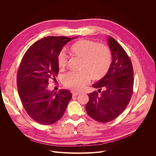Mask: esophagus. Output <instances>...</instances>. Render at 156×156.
Returning a JSON list of instances; mask_svg holds the SVG:
<instances>
[{"label":"esophagus","mask_w":156,"mask_h":156,"mask_svg":"<svg viewBox=\"0 0 156 156\" xmlns=\"http://www.w3.org/2000/svg\"><path fill=\"white\" fill-rule=\"evenodd\" d=\"M72 92V95L73 96H77L78 94H79V92Z\"/></svg>","instance_id":"34e87169"}]
</instances>
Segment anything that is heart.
<instances>
[{
  "label": "heart",
  "mask_w": 156,
  "mask_h": 156,
  "mask_svg": "<svg viewBox=\"0 0 156 156\" xmlns=\"http://www.w3.org/2000/svg\"><path fill=\"white\" fill-rule=\"evenodd\" d=\"M70 52L82 58L81 67L87 69L72 72L65 75L64 85L74 90H81L94 79H100L108 72L111 64V53L107 47L89 40H80L70 48ZM58 66L63 69L67 64V57L61 52L58 56ZM91 74H90V73Z\"/></svg>",
  "instance_id": "1"
}]
</instances>
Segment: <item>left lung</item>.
Listing matches in <instances>:
<instances>
[{
  "instance_id": "1",
  "label": "left lung",
  "mask_w": 156,
  "mask_h": 156,
  "mask_svg": "<svg viewBox=\"0 0 156 156\" xmlns=\"http://www.w3.org/2000/svg\"><path fill=\"white\" fill-rule=\"evenodd\" d=\"M107 41L112 55L110 68L105 76L92 85L101 94L96 91L89 94L86 105L88 115L102 123L114 120L124 111L133 87V69L129 56L113 37L108 36Z\"/></svg>"
}]
</instances>
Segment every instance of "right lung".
Listing matches in <instances>:
<instances>
[{"label":"right lung","instance_id":"right-lung-1","mask_svg":"<svg viewBox=\"0 0 156 156\" xmlns=\"http://www.w3.org/2000/svg\"><path fill=\"white\" fill-rule=\"evenodd\" d=\"M69 38L48 36L32 44L23 56L17 72L18 93L25 111L42 125H49L60 119L72 94L67 90L58 92L48 88L49 79L58 73V56Z\"/></svg>","mask_w":156,"mask_h":156}]
</instances>
